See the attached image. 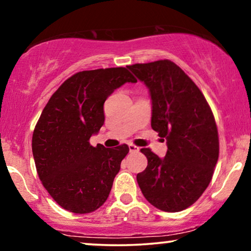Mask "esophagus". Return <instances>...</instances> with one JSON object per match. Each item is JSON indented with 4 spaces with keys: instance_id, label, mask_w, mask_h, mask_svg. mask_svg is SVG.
I'll return each mask as SVG.
<instances>
[{
    "instance_id": "1",
    "label": "esophagus",
    "mask_w": 251,
    "mask_h": 251,
    "mask_svg": "<svg viewBox=\"0 0 251 251\" xmlns=\"http://www.w3.org/2000/svg\"><path fill=\"white\" fill-rule=\"evenodd\" d=\"M129 151H130V152H131V153L138 152L139 147L136 146V145H133V144H129Z\"/></svg>"
}]
</instances>
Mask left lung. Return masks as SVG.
Returning <instances> with one entry per match:
<instances>
[{
	"label": "left lung",
	"mask_w": 251,
	"mask_h": 251,
	"mask_svg": "<svg viewBox=\"0 0 251 251\" xmlns=\"http://www.w3.org/2000/svg\"><path fill=\"white\" fill-rule=\"evenodd\" d=\"M150 89L152 126L167 139L166 156L140 152L147 167L137 175L147 201L162 211L177 212L194 203L210 183L219 155L212 111L198 85L174 61L163 59L128 66Z\"/></svg>",
	"instance_id": "left-lung-1"
}]
</instances>
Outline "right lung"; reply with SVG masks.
I'll use <instances>...</instances> for the list:
<instances>
[{
	"mask_svg": "<svg viewBox=\"0 0 251 251\" xmlns=\"http://www.w3.org/2000/svg\"><path fill=\"white\" fill-rule=\"evenodd\" d=\"M126 82H137L126 67L78 72L43 108L33 132V156L44 188L65 210L89 214L107 200L129 147H94L89 140L104 125L105 100Z\"/></svg>",
	"mask_w": 251,
	"mask_h": 251,
	"instance_id": "add662e5",
	"label": "right lung"
}]
</instances>
